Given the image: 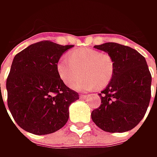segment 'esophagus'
<instances>
[{"instance_id":"34e87169","label":"esophagus","mask_w":157,"mask_h":157,"mask_svg":"<svg viewBox=\"0 0 157 157\" xmlns=\"http://www.w3.org/2000/svg\"><path fill=\"white\" fill-rule=\"evenodd\" d=\"M80 98H81V99H86V98H87V95H85V94H80Z\"/></svg>"}]
</instances>
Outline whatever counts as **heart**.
<instances>
[{"label":"heart","instance_id":"obj_1","mask_svg":"<svg viewBox=\"0 0 157 157\" xmlns=\"http://www.w3.org/2000/svg\"><path fill=\"white\" fill-rule=\"evenodd\" d=\"M57 73L68 86L83 76L72 87L78 91H90L106 86L114 75L115 63L111 55L94 49L71 52L57 62Z\"/></svg>","mask_w":157,"mask_h":157}]
</instances>
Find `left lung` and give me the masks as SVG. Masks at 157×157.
Listing matches in <instances>:
<instances>
[{
    "label": "left lung",
    "mask_w": 157,
    "mask_h": 157,
    "mask_svg": "<svg viewBox=\"0 0 157 157\" xmlns=\"http://www.w3.org/2000/svg\"><path fill=\"white\" fill-rule=\"evenodd\" d=\"M94 48L111 55L115 71L108 86L99 94L102 104L92 112V120L100 129L109 133L133 129L144 117L151 97L152 78L145 57L116 43Z\"/></svg>",
    "instance_id": "1"
}]
</instances>
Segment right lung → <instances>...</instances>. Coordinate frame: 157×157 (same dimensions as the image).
<instances>
[{
    "instance_id": "obj_1",
    "label": "right lung",
    "mask_w": 157,
    "mask_h": 157,
    "mask_svg": "<svg viewBox=\"0 0 157 157\" xmlns=\"http://www.w3.org/2000/svg\"><path fill=\"white\" fill-rule=\"evenodd\" d=\"M71 47L41 41L14 57L6 83L8 106L22 129L37 136L48 135L67 122L69 105L78 100V94L61 80L57 64Z\"/></svg>"
}]
</instances>
